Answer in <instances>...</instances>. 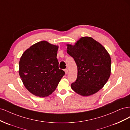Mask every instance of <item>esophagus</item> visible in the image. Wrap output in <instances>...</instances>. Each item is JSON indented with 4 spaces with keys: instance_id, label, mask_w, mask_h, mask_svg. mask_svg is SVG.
<instances>
[{
    "instance_id": "34e87169",
    "label": "esophagus",
    "mask_w": 130,
    "mask_h": 130,
    "mask_svg": "<svg viewBox=\"0 0 130 130\" xmlns=\"http://www.w3.org/2000/svg\"><path fill=\"white\" fill-rule=\"evenodd\" d=\"M64 72H65V73L67 74H68V69H64Z\"/></svg>"
}]
</instances>
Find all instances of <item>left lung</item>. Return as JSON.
<instances>
[{
    "mask_svg": "<svg viewBox=\"0 0 130 130\" xmlns=\"http://www.w3.org/2000/svg\"><path fill=\"white\" fill-rule=\"evenodd\" d=\"M67 52L77 67L76 81L71 88L82 96H89L103 88L111 75V59L100 43L90 37H82L75 44H67Z\"/></svg>",
    "mask_w": 130,
    "mask_h": 130,
    "instance_id": "left-lung-1",
    "label": "left lung"
}]
</instances>
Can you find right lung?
Wrapping results in <instances>:
<instances>
[{
	"label": "right lung",
	"instance_id": "right-lung-1",
	"mask_svg": "<svg viewBox=\"0 0 130 130\" xmlns=\"http://www.w3.org/2000/svg\"><path fill=\"white\" fill-rule=\"evenodd\" d=\"M58 46L46 41L35 43L22 55L19 74L25 88L39 97L49 95L64 75L58 68L56 58Z\"/></svg>",
	"mask_w": 130,
	"mask_h": 130
}]
</instances>
